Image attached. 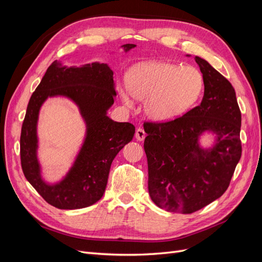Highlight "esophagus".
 <instances>
[{"label": "esophagus", "instance_id": "34e87169", "mask_svg": "<svg viewBox=\"0 0 262 262\" xmlns=\"http://www.w3.org/2000/svg\"><path fill=\"white\" fill-rule=\"evenodd\" d=\"M146 137V133L143 128H138L136 131V138L138 141H143Z\"/></svg>", "mask_w": 262, "mask_h": 262}]
</instances>
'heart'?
I'll list each match as a JSON object with an SVG mask.
<instances>
[{"label":"heart","mask_w":262,"mask_h":262,"mask_svg":"<svg viewBox=\"0 0 262 262\" xmlns=\"http://www.w3.org/2000/svg\"><path fill=\"white\" fill-rule=\"evenodd\" d=\"M130 92L121 97L132 105V96L145 99V112L155 120H168L186 113L202 96L204 78L191 66L148 62L133 68L128 76Z\"/></svg>","instance_id":"1"}]
</instances>
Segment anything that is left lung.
Returning a JSON list of instances; mask_svg holds the SVG:
<instances>
[{
  "label": "left lung",
  "instance_id": "8db88e82",
  "mask_svg": "<svg viewBox=\"0 0 262 262\" xmlns=\"http://www.w3.org/2000/svg\"><path fill=\"white\" fill-rule=\"evenodd\" d=\"M204 78L201 104L184 116L144 123V150L152 201L170 212L190 214L223 194L242 156V114L234 87L209 63L195 57ZM218 136L211 150L197 138L204 130Z\"/></svg>",
  "mask_w": 262,
  "mask_h": 262
}]
</instances>
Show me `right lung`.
Returning <instances> with one entry per match:
<instances>
[{"instance_id": "add662e5", "label": "right lung", "mask_w": 262, "mask_h": 262, "mask_svg": "<svg viewBox=\"0 0 262 262\" xmlns=\"http://www.w3.org/2000/svg\"><path fill=\"white\" fill-rule=\"evenodd\" d=\"M136 45L126 43L125 51ZM67 96L76 101L88 124L84 145L75 166L60 184L49 186L40 176L36 161L35 126L38 109L48 97ZM116 96L114 72L105 63L67 68L57 60L47 69L29 99L20 133L23 172L36 191L53 207L73 210L90 207L105 192L110 166L120 149L132 140L136 128L116 122L106 113Z\"/></svg>"}]
</instances>
